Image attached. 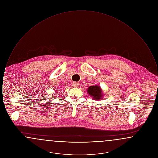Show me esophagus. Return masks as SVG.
<instances>
[{
	"mask_svg": "<svg viewBox=\"0 0 158 158\" xmlns=\"http://www.w3.org/2000/svg\"><path fill=\"white\" fill-rule=\"evenodd\" d=\"M79 85V83L78 82H73V83H72V86L75 88L78 87Z\"/></svg>",
	"mask_w": 158,
	"mask_h": 158,
	"instance_id": "34e87169",
	"label": "esophagus"
}]
</instances>
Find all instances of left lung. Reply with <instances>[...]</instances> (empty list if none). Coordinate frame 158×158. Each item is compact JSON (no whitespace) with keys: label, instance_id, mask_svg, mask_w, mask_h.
I'll return each instance as SVG.
<instances>
[{"label":"left lung","instance_id":"left-lung-1","mask_svg":"<svg viewBox=\"0 0 158 158\" xmlns=\"http://www.w3.org/2000/svg\"><path fill=\"white\" fill-rule=\"evenodd\" d=\"M87 90L88 94L91 95V97L97 100L100 99V98L102 97V90L99 86H91L89 87Z\"/></svg>","mask_w":158,"mask_h":158}]
</instances>
